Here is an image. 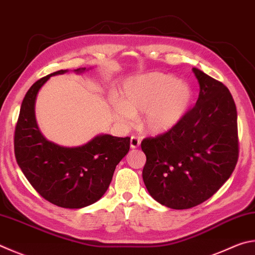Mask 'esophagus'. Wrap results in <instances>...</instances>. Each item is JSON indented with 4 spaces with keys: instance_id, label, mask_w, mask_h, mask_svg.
Segmentation results:
<instances>
[{
    "instance_id": "esophagus-1",
    "label": "esophagus",
    "mask_w": 255,
    "mask_h": 255,
    "mask_svg": "<svg viewBox=\"0 0 255 255\" xmlns=\"http://www.w3.org/2000/svg\"><path fill=\"white\" fill-rule=\"evenodd\" d=\"M140 142H141L140 138H138V137H136V136H132V137L130 138V147L132 148V149H135V148L139 147V146H140Z\"/></svg>"
}]
</instances>
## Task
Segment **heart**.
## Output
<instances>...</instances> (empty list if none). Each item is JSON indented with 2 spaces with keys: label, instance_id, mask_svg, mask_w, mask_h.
<instances>
[{
  "label": "heart",
  "instance_id": "b5f03b06",
  "mask_svg": "<svg viewBox=\"0 0 255 255\" xmlns=\"http://www.w3.org/2000/svg\"><path fill=\"white\" fill-rule=\"evenodd\" d=\"M193 90L187 82L172 75L151 72L124 82L122 98L112 100L115 118L130 126L137 114L143 115V126L151 133L172 130L188 113Z\"/></svg>",
  "mask_w": 255,
  "mask_h": 255
}]
</instances>
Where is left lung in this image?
Segmentation results:
<instances>
[{
  "instance_id": "8db88e82",
  "label": "left lung",
  "mask_w": 255,
  "mask_h": 255,
  "mask_svg": "<svg viewBox=\"0 0 255 255\" xmlns=\"http://www.w3.org/2000/svg\"><path fill=\"white\" fill-rule=\"evenodd\" d=\"M200 95L177 126L146 138L142 179L155 201L173 210L205 202L230 178L238 163V113L223 83L193 68Z\"/></svg>"
}]
</instances>
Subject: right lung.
Here are the masks:
<instances>
[{
	"mask_svg": "<svg viewBox=\"0 0 255 255\" xmlns=\"http://www.w3.org/2000/svg\"><path fill=\"white\" fill-rule=\"evenodd\" d=\"M91 68H79L80 73ZM32 85L22 101L15 128L14 152L17 165L41 196L64 208H82L99 201L112 183L116 166L129 151L130 138L97 135L81 146L64 147L48 140L35 118L36 96L50 77Z\"/></svg>",
	"mask_w": 255,
	"mask_h": 255,
	"instance_id": "1",
	"label": "right lung"
}]
</instances>
